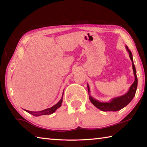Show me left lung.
<instances>
[{
  "label": "left lung",
  "mask_w": 147,
  "mask_h": 147,
  "mask_svg": "<svg viewBox=\"0 0 147 147\" xmlns=\"http://www.w3.org/2000/svg\"><path fill=\"white\" fill-rule=\"evenodd\" d=\"M126 49L127 50L128 53H129V56H130L131 61L132 62V69L134 76H135V80H134V83L131 84V86H130V88L129 89L127 93L122 96H117V97L113 98L111 99L110 101L106 102H100L96 100L95 98H93L90 95V94H89L90 89H89V87L88 84V89L89 94V97L91 102L93 104L96 108H97L98 109H100V110L103 111H117L120 110V109H123L130 102L131 100L134 98V96H135L136 94L137 87H138V78H137L136 70L135 65H134V64L132 54H131L130 50L128 49L127 46H126Z\"/></svg>",
  "instance_id": "1"
}]
</instances>
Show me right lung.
Returning a JSON list of instances; mask_svg holds the SVG:
<instances>
[{
	"label": "right lung",
	"instance_id": "obj_1",
	"mask_svg": "<svg viewBox=\"0 0 147 147\" xmlns=\"http://www.w3.org/2000/svg\"><path fill=\"white\" fill-rule=\"evenodd\" d=\"M63 94H62V96H61V98L60 99V100H59L56 104H55V105L53 106V107H51V108H47V109H44V110L39 111H31L26 110V109L25 111L26 112L29 113L30 114H32V115L36 117L43 115H51V114L55 112L56 109L59 108V107L61 106L62 101H63Z\"/></svg>",
	"mask_w": 147,
	"mask_h": 147
}]
</instances>
